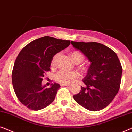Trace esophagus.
<instances>
[{
    "mask_svg": "<svg viewBox=\"0 0 132 132\" xmlns=\"http://www.w3.org/2000/svg\"><path fill=\"white\" fill-rule=\"evenodd\" d=\"M60 85H61V86H63V85H64V86H69L70 84H61Z\"/></svg>",
    "mask_w": 132,
    "mask_h": 132,
    "instance_id": "1",
    "label": "esophagus"
}]
</instances>
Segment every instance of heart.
<instances>
[{"label":"heart","instance_id":"b5f03b06","mask_svg":"<svg viewBox=\"0 0 132 132\" xmlns=\"http://www.w3.org/2000/svg\"><path fill=\"white\" fill-rule=\"evenodd\" d=\"M57 57V54L54 55L51 60V66H54L55 65V61ZM70 57L73 62L75 64H79L84 60V57L82 54L77 51H74L70 54ZM79 69L83 72L87 70V67L85 66H81ZM77 72H68L64 70H61L55 75V79L57 82L62 83V84H69L72 82L73 80L78 77Z\"/></svg>","mask_w":132,"mask_h":132}]
</instances>
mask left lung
I'll return each mask as SVG.
<instances>
[{
  "label": "left lung",
  "mask_w": 132,
  "mask_h": 132,
  "mask_svg": "<svg viewBox=\"0 0 132 132\" xmlns=\"http://www.w3.org/2000/svg\"><path fill=\"white\" fill-rule=\"evenodd\" d=\"M76 49L92 63L82 81L81 92L73 99L82 107L92 111L103 109L114 99L120 89L122 66L115 52L98 42L71 41Z\"/></svg>",
  "instance_id": "obj_1"
}]
</instances>
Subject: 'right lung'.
<instances>
[{"label": "right lung", "instance_id": "1", "mask_svg": "<svg viewBox=\"0 0 132 132\" xmlns=\"http://www.w3.org/2000/svg\"><path fill=\"white\" fill-rule=\"evenodd\" d=\"M70 40L44 36L25 46L16 57L12 72V81L16 97L30 109L38 111L54 100L60 85L50 88L42 85L46 72L50 71L54 55L70 45Z\"/></svg>", "mask_w": 132, "mask_h": 132}]
</instances>
